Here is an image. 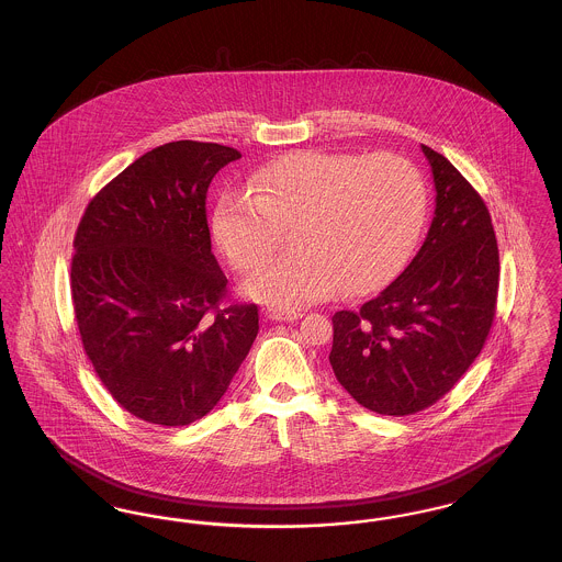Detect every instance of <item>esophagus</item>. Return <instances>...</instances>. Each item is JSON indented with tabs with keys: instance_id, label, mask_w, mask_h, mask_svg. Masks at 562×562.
<instances>
[{
	"instance_id": "esophagus-1",
	"label": "esophagus",
	"mask_w": 562,
	"mask_h": 562,
	"mask_svg": "<svg viewBox=\"0 0 562 562\" xmlns=\"http://www.w3.org/2000/svg\"><path fill=\"white\" fill-rule=\"evenodd\" d=\"M301 316H303L301 312H286V310H278V307L266 310V318L273 322H293L299 321Z\"/></svg>"
}]
</instances>
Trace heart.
<instances>
[{
    "instance_id": "obj_1",
    "label": "heart",
    "mask_w": 562,
    "mask_h": 562,
    "mask_svg": "<svg viewBox=\"0 0 562 562\" xmlns=\"http://www.w3.org/2000/svg\"><path fill=\"white\" fill-rule=\"evenodd\" d=\"M426 218V186L398 156L293 151L261 166L250 193H225L214 240L238 271L261 268L291 227L293 250L255 273L244 293L296 310L330 294L371 293L411 257Z\"/></svg>"
}]
</instances>
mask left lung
Here are the masks:
<instances>
[{
	"instance_id": "1",
	"label": "left lung",
	"mask_w": 562,
	"mask_h": 562,
	"mask_svg": "<svg viewBox=\"0 0 562 562\" xmlns=\"http://www.w3.org/2000/svg\"><path fill=\"white\" fill-rule=\"evenodd\" d=\"M436 189L428 236L401 276L358 312L333 316L330 367L379 415H413L451 392L491 330L499 250L481 195L422 145Z\"/></svg>"
}]
</instances>
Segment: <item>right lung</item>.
Masks as SVG:
<instances>
[{
  "mask_svg": "<svg viewBox=\"0 0 562 562\" xmlns=\"http://www.w3.org/2000/svg\"><path fill=\"white\" fill-rule=\"evenodd\" d=\"M234 147L166 143L122 170L81 216L71 299L88 360L131 415L164 428L211 413L259 333L255 303L221 307L206 191Z\"/></svg>",
  "mask_w": 562,
  "mask_h": 562,
  "instance_id": "add662e5",
  "label": "right lung"
}]
</instances>
